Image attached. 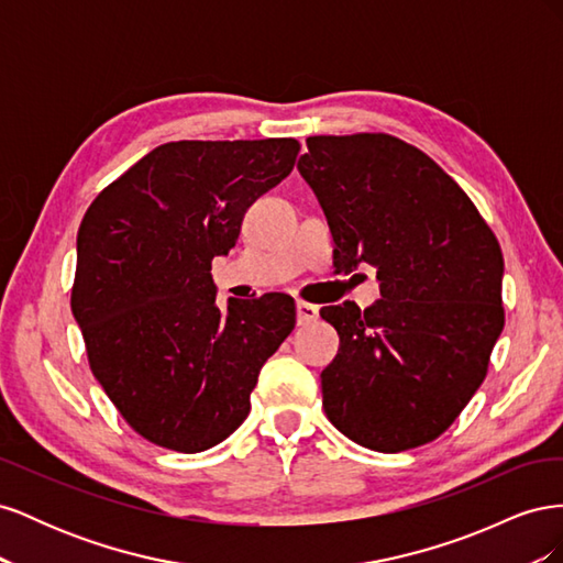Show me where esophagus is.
Listing matches in <instances>:
<instances>
[{
	"label": "esophagus",
	"instance_id": "esophagus-1",
	"mask_svg": "<svg viewBox=\"0 0 563 563\" xmlns=\"http://www.w3.org/2000/svg\"><path fill=\"white\" fill-rule=\"evenodd\" d=\"M296 317H298V323H312L319 317V308H317V305L298 300L296 302Z\"/></svg>",
	"mask_w": 563,
	"mask_h": 563
}]
</instances>
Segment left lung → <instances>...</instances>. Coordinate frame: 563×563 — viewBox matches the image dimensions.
Here are the masks:
<instances>
[{
    "label": "left lung",
    "instance_id": "8db88e82",
    "mask_svg": "<svg viewBox=\"0 0 563 563\" xmlns=\"http://www.w3.org/2000/svg\"><path fill=\"white\" fill-rule=\"evenodd\" d=\"M298 172L333 234V265L376 267L380 300L321 308L338 331L323 411L360 446L397 453L449 430L503 333V251L460 185L387 133L312 135Z\"/></svg>",
    "mask_w": 563,
    "mask_h": 563
}]
</instances>
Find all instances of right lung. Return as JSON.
<instances>
[{"label": "right lung", "mask_w": 563, "mask_h": 563, "mask_svg": "<svg viewBox=\"0 0 563 563\" xmlns=\"http://www.w3.org/2000/svg\"><path fill=\"white\" fill-rule=\"evenodd\" d=\"M298 150L294 139L166 143L84 213L73 314L96 380L152 444L199 453L228 439L296 327L284 294L220 310L211 261L234 246L251 203L294 172Z\"/></svg>", "instance_id": "right-lung-1"}]
</instances>
